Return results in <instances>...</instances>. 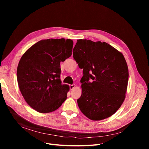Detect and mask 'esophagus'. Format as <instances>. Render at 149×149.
<instances>
[{"label": "esophagus", "instance_id": "obj_1", "mask_svg": "<svg viewBox=\"0 0 149 149\" xmlns=\"http://www.w3.org/2000/svg\"><path fill=\"white\" fill-rule=\"evenodd\" d=\"M75 86H76V85L75 84H70V86H69V87H70V90H72L73 89H74L75 88Z\"/></svg>", "mask_w": 149, "mask_h": 149}]
</instances>
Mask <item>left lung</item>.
<instances>
[{
    "label": "left lung",
    "instance_id": "obj_1",
    "mask_svg": "<svg viewBox=\"0 0 149 149\" xmlns=\"http://www.w3.org/2000/svg\"><path fill=\"white\" fill-rule=\"evenodd\" d=\"M73 57L83 69L81 95L77 100L80 111L91 120L109 118L126 98L129 69L123 54L106 42L79 39Z\"/></svg>",
    "mask_w": 149,
    "mask_h": 149
}]
</instances>
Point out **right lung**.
<instances>
[{
	"label": "right lung",
	"instance_id": "right-lung-1",
	"mask_svg": "<svg viewBox=\"0 0 149 149\" xmlns=\"http://www.w3.org/2000/svg\"><path fill=\"white\" fill-rule=\"evenodd\" d=\"M70 39H45L33 45L23 54L17 69V79L22 96L36 111L57 110L67 98L69 86L61 84L60 61L71 56Z\"/></svg>",
	"mask_w": 149,
	"mask_h": 149
}]
</instances>
